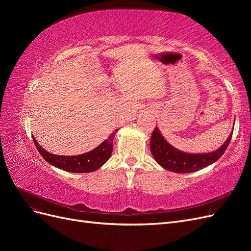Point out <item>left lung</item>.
I'll return each mask as SVG.
<instances>
[{"instance_id": "left-lung-1", "label": "left lung", "mask_w": 251, "mask_h": 251, "mask_svg": "<svg viewBox=\"0 0 251 251\" xmlns=\"http://www.w3.org/2000/svg\"><path fill=\"white\" fill-rule=\"evenodd\" d=\"M231 136L232 132L222 146L214 151L204 154H192L185 153L171 146L156 126L151 134L150 148L156 162L163 169L180 174L193 173L206 168L220 159L228 147Z\"/></svg>"}]
</instances>
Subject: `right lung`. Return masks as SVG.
<instances>
[{
    "label": "right lung",
    "mask_w": 251,
    "mask_h": 251,
    "mask_svg": "<svg viewBox=\"0 0 251 251\" xmlns=\"http://www.w3.org/2000/svg\"><path fill=\"white\" fill-rule=\"evenodd\" d=\"M117 130H115V132ZM115 132H113L108 139H105L94 150L76 156L53 155L46 150H44L34 137L33 141L42 157L55 168L70 173H91L101 168L109 160L113 151V138L115 136Z\"/></svg>",
    "instance_id": "1"
}]
</instances>
